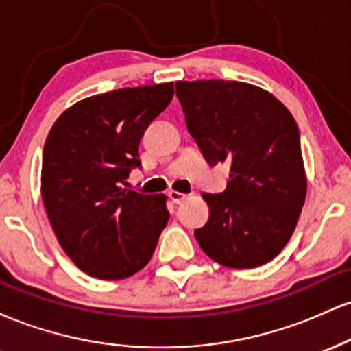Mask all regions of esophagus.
Segmentation results:
<instances>
[{
  "label": "esophagus",
  "mask_w": 351,
  "mask_h": 351,
  "mask_svg": "<svg viewBox=\"0 0 351 351\" xmlns=\"http://www.w3.org/2000/svg\"><path fill=\"white\" fill-rule=\"evenodd\" d=\"M168 196H170L173 203H176V204H180L181 201L186 199V195H184V193H180V191H170L168 193Z\"/></svg>",
  "instance_id": "34e87169"
}]
</instances>
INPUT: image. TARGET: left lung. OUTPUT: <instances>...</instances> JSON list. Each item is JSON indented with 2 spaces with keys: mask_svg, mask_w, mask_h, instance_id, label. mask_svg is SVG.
Listing matches in <instances>:
<instances>
[{
  "mask_svg": "<svg viewBox=\"0 0 351 351\" xmlns=\"http://www.w3.org/2000/svg\"><path fill=\"white\" fill-rule=\"evenodd\" d=\"M176 97L204 160L231 163L226 189L203 193L201 249L232 269L269 263L291 239L307 193L292 114L269 92L234 80L176 82Z\"/></svg>",
  "mask_w": 351,
  "mask_h": 351,
  "instance_id": "left-lung-1",
  "label": "left lung"
}]
</instances>
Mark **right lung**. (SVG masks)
Masks as SVG:
<instances>
[{
  "label": "right lung",
  "mask_w": 351,
  "mask_h": 351,
  "mask_svg": "<svg viewBox=\"0 0 351 351\" xmlns=\"http://www.w3.org/2000/svg\"><path fill=\"white\" fill-rule=\"evenodd\" d=\"M173 99V82L119 88L72 106L43 152L44 208L59 244L80 271L104 280L134 276L167 226L165 196L123 189L142 168L140 140Z\"/></svg>",
  "instance_id": "right-lung-1"
}]
</instances>
